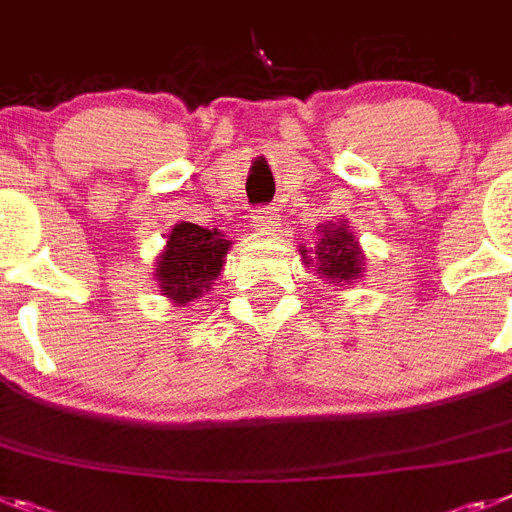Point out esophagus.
Returning <instances> with one entry per match:
<instances>
[{
	"label": "esophagus",
	"mask_w": 512,
	"mask_h": 512,
	"mask_svg": "<svg viewBox=\"0 0 512 512\" xmlns=\"http://www.w3.org/2000/svg\"><path fill=\"white\" fill-rule=\"evenodd\" d=\"M253 227L259 230V233H266V230H272L274 222H277V212L272 207H261L253 212Z\"/></svg>",
	"instance_id": "1"
}]
</instances>
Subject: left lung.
<instances>
[{
	"instance_id": "obj_1",
	"label": "left lung",
	"mask_w": 512,
	"mask_h": 512,
	"mask_svg": "<svg viewBox=\"0 0 512 512\" xmlns=\"http://www.w3.org/2000/svg\"><path fill=\"white\" fill-rule=\"evenodd\" d=\"M318 227H321V238H318L316 251H308L305 246L300 248L303 264H316V272L331 285H347L360 277L365 259H362L355 233L344 222H336V225L329 222Z\"/></svg>"
}]
</instances>
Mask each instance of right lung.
Here are the masks:
<instances>
[{"label": "right lung", "instance_id": "1", "mask_svg": "<svg viewBox=\"0 0 512 512\" xmlns=\"http://www.w3.org/2000/svg\"><path fill=\"white\" fill-rule=\"evenodd\" d=\"M230 240L217 230L194 222H178L168 235V246L157 256L155 279L165 298L186 305L212 290L220 277Z\"/></svg>", "mask_w": 512, "mask_h": 512}]
</instances>
